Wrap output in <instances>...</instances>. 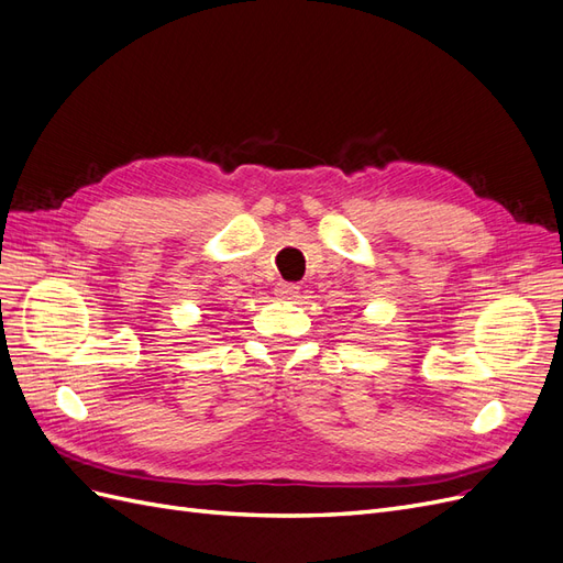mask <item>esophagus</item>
Instances as JSON below:
<instances>
[{"label":"esophagus","mask_w":563,"mask_h":563,"mask_svg":"<svg viewBox=\"0 0 563 563\" xmlns=\"http://www.w3.org/2000/svg\"><path fill=\"white\" fill-rule=\"evenodd\" d=\"M275 294L279 296V300H296L298 294H300V288H298V284L279 282V284L275 286Z\"/></svg>","instance_id":"34e87169"}]
</instances>
